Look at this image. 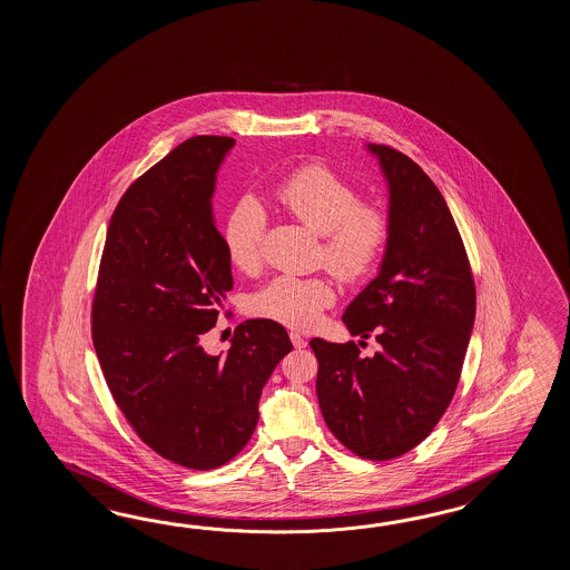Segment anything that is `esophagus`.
Masks as SVG:
<instances>
[{"instance_id":"1","label":"esophagus","mask_w":570,"mask_h":570,"mask_svg":"<svg viewBox=\"0 0 570 570\" xmlns=\"http://www.w3.org/2000/svg\"><path fill=\"white\" fill-rule=\"evenodd\" d=\"M289 338L295 348H305V346H307V340L303 338L299 332H291Z\"/></svg>"}]
</instances>
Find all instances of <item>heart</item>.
I'll return each instance as SVG.
<instances>
[{
    "instance_id": "heart-1",
    "label": "heart",
    "mask_w": 570,
    "mask_h": 570,
    "mask_svg": "<svg viewBox=\"0 0 570 570\" xmlns=\"http://www.w3.org/2000/svg\"><path fill=\"white\" fill-rule=\"evenodd\" d=\"M279 206L312 230L322 234V261L346 283L363 281L379 267L391 240L393 222L387 207L361 199L354 183L326 163H305L291 170L275 187ZM267 212L253 195L232 206L224 222V248L232 265L253 273L263 261ZM336 299L330 279L279 275L256 291L250 309L283 326L307 330Z\"/></svg>"
}]
</instances>
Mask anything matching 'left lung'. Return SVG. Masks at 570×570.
I'll use <instances>...</instances> for the list:
<instances>
[{"label":"left lung","mask_w":570,"mask_h":570,"mask_svg":"<svg viewBox=\"0 0 570 570\" xmlns=\"http://www.w3.org/2000/svg\"><path fill=\"white\" fill-rule=\"evenodd\" d=\"M391 191V240L376 279L346 307L352 336L309 342L315 391L327 428L352 454L391 461L430 436L461 381L476 291L461 232L444 197L417 163L387 145L371 146Z\"/></svg>","instance_id":"obj_1"}]
</instances>
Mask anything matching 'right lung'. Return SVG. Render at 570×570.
I'll use <instances>...</instances> for the list:
<instances>
[{
    "label": "right lung",
    "instance_id": "right-lung-1",
    "mask_svg": "<svg viewBox=\"0 0 570 570\" xmlns=\"http://www.w3.org/2000/svg\"><path fill=\"white\" fill-rule=\"evenodd\" d=\"M230 136H194L142 173L109 219L91 338L111 397L163 459L194 471L232 461L255 432L258 400L291 352L285 327L246 320L228 354L204 351L230 258L212 218Z\"/></svg>",
    "mask_w": 570,
    "mask_h": 570
}]
</instances>
